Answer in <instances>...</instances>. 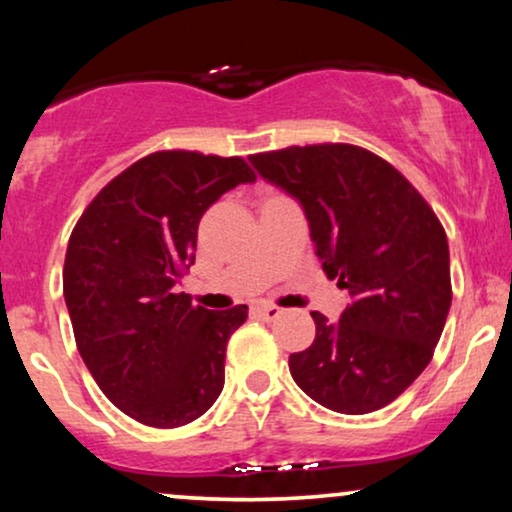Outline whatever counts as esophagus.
I'll return each mask as SVG.
<instances>
[{
    "instance_id": "esophagus-1",
    "label": "esophagus",
    "mask_w": 512,
    "mask_h": 512,
    "mask_svg": "<svg viewBox=\"0 0 512 512\" xmlns=\"http://www.w3.org/2000/svg\"><path fill=\"white\" fill-rule=\"evenodd\" d=\"M256 312H258V317H263L265 321H272V319L282 317V314H284L282 307H277V305H272V303L256 305Z\"/></svg>"
}]
</instances>
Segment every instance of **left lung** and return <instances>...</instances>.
I'll return each instance as SVG.
<instances>
[{
  "label": "left lung",
  "mask_w": 512,
  "mask_h": 512,
  "mask_svg": "<svg viewBox=\"0 0 512 512\" xmlns=\"http://www.w3.org/2000/svg\"><path fill=\"white\" fill-rule=\"evenodd\" d=\"M249 163L300 202L321 268L349 293L338 321L312 312L317 335L289 356L291 377L342 415L384 408L429 366L452 305L438 216L396 167L361 146H289Z\"/></svg>",
  "instance_id": "obj_1"
}]
</instances>
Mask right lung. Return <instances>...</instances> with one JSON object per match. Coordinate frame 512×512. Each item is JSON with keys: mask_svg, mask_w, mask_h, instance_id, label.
Instances as JSON below:
<instances>
[{"mask_svg": "<svg viewBox=\"0 0 512 512\" xmlns=\"http://www.w3.org/2000/svg\"><path fill=\"white\" fill-rule=\"evenodd\" d=\"M256 181L242 158L156 151L111 179L72 230L62 289L76 347L104 396L137 422L184 426L223 389L247 305L212 312L177 293L202 214Z\"/></svg>", "mask_w": 512, "mask_h": 512, "instance_id": "add662e5", "label": "right lung"}]
</instances>
